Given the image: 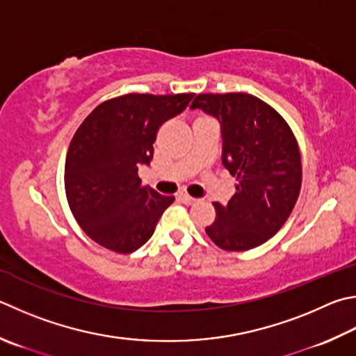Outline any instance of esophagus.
I'll return each instance as SVG.
<instances>
[{
    "label": "esophagus",
    "mask_w": 356,
    "mask_h": 356,
    "mask_svg": "<svg viewBox=\"0 0 356 356\" xmlns=\"http://www.w3.org/2000/svg\"><path fill=\"white\" fill-rule=\"evenodd\" d=\"M179 199L180 200H182V202L185 204V205H193V204H195L196 202V197H191L190 195H186V193H180V195H179Z\"/></svg>",
    "instance_id": "esophagus-1"
}]
</instances>
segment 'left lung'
Listing matches in <instances>:
<instances>
[{"label": "left lung", "instance_id": "8db88e82", "mask_svg": "<svg viewBox=\"0 0 356 356\" xmlns=\"http://www.w3.org/2000/svg\"><path fill=\"white\" fill-rule=\"evenodd\" d=\"M190 107L218 118L222 165L236 177L227 205L213 204L216 219L207 235L230 252L266 243L286 222L300 193L302 160L293 131L275 108L249 93H202Z\"/></svg>", "mask_w": 356, "mask_h": 356}]
</instances>
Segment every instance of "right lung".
<instances>
[{"label":"right lung","mask_w":356,"mask_h":356,"mask_svg":"<svg viewBox=\"0 0 356 356\" xmlns=\"http://www.w3.org/2000/svg\"><path fill=\"white\" fill-rule=\"evenodd\" d=\"M195 93H129L104 101L71 140L65 191L82 230L102 248L131 254L152 236L174 196L141 186L160 126L182 113Z\"/></svg>","instance_id":"obj_1"}]
</instances>
